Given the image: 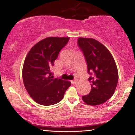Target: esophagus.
I'll use <instances>...</instances> for the list:
<instances>
[{
  "label": "esophagus",
  "mask_w": 135,
  "mask_h": 135,
  "mask_svg": "<svg viewBox=\"0 0 135 135\" xmlns=\"http://www.w3.org/2000/svg\"><path fill=\"white\" fill-rule=\"evenodd\" d=\"M73 82L74 83V84H76V83L77 82V79H75V80H74Z\"/></svg>",
  "instance_id": "esophagus-1"
}]
</instances>
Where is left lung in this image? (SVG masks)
Wrapping results in <instances>:
<instances>
[{
    "label": "left lung",
    "mask_w": 135,
    "mask_h": 135,
    "mask_svg": "<svg viewBox=\"0 0 135 135\" xmlns=\"http://www.w3.org/2000/svg\"><path fill=\"white\" fill-rule=\"evenodd\" d=\"M78 45L84 53L87 63L91 91L82 97L88 105L103 104L113 95L117 86L119 74L115 60L109 50L92 38L79 37Z\"/></svg>",
    "instance_id": "left-lung-1"
}]
</instances>
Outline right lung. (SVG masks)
Returning a JSON list of instances; mask_svg holds the SVG:
<instances>
[{
	"instance_id": "obj_1",
	"label": "right lung",
	"mask_w": 135,
	"mask_h": 135,
	"mask_svg": "<svg viewBox=\"0 0 135 135\" xmlns=\"http://www.w3.org/2000/svg\"><path fill=\"white\" fill-rule=\"evenodd\" d=\"M69 37H49L31 48L24 62L23 80L29 96L38 104L50 106L62 100L71 83L53 79L51 67Z\"/></svg>"
}]
</instances>
